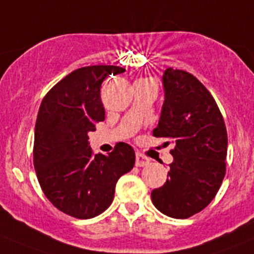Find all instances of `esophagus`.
<instances>
[{"mask_svg":"<svg viewBox=\"0 0 254 254\" xmlns=\"http://www.w3.org/2000/svg\"><path fill=\"white\" fill-rule=\"evenodd\" d=\"M149 163V159L146 156H143L142 153L137 152L136 153V166L137 167H144Z\"/></svg>","mask_w":254,"mask_h":254,"instance_id":"1","label":"esophagus"}]
</instances>
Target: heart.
I'll return each instance as SVG.
<instances>
[{
  "label": "heart",
  "mask_w": 254,
  "mask_h": 254,
  "mask_svg": "<svg viewBox=\"0 0 254 254\" xmlns=\"http://www.w3.org/2000/svg\"><path fill=\"white\" fill-rule=\"evenodd\" d=\"M146 79H151V78H146Z\"/></svg>",
  "instance_id": "b5f03b06"
}]
</instances>
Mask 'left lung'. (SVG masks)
<instances>
[{"instance_id": "1", "label": "left lung", "mask_w": 254, "mask_h": 254, "mask_svg": "<svg viewBox=\"0 0 254 254\" xmlns=\"http://www.w3.org/2000/svg\"><path fill=\"white\" fill-rule=\"evenodd\" d=\"M162 81L165 102L153 136L172 139L175 148L167 181L151 198L159 212L183 219L206 208L221 187L227 129L214 98L193 74L167 68Z\"/></svg>"}]
</instances>
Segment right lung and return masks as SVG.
<instances>
[{
  "instance_id": "1",
  "label": "right lung",
  "mask_w": 254,
  "mask_h": 254,
  "mask_svg": "<svg viewBox=\"0 0 254 254\" xmlns=\"http://www.w3.org/2000/svg\"><path fill=\"white\" fill-rule=\"evenodd\" d=\"M118 66H87L67 74L43 97L35 127L33 165L48 201L68 216L88 219L111 206L118 178L133 168L129 144L93 154L88 132L105 121L101 84Z\"/></svg>"
}]
</instances>
